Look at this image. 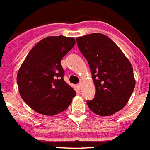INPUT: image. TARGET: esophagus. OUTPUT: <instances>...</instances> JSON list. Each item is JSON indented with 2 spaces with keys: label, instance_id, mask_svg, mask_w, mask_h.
Returning a JSON list of instances; mask_svg holds the SVG:
<instances>
[{
  "label": "esophagus",
  "instance_id": "esophagus-1",
  "mask_svg": "<svg viewBox=\"0 0 150 150\" xmlns=\"http://www.w3.org/2000/svg\"><path fill=\"white\" fill-rule=\"evenodd\" d=\"M81 86H82L81 83H79L78 85H77V86H78V89H81Z\"/></svg>",
  "mask_w": 150,
  "mask_h": 150
}]
</instances>
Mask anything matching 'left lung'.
<instances>
[{"instance_id": "left-lung-1", "label": "left lung", "mask_w": 150, "mask_h": 150, "mask_svg": "<svg viewBox=\"0 0 150 150\" xmlns=\"http://www.w3.org/2000/svg\"><path fill=\"white\" fill-rule=\"evenodd\" d=\"M80 51L89 64L96 95L87 100L92 112L112 115L125 107L135 89L133 69L112 39L100 33L76 38Z\"/></svg>"}]
</instances>
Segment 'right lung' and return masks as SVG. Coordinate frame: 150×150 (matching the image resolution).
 <instances>
[{
    "instance_id": "1",
    "label": "right lung",
    "mask_w": 150,
    "mask_h": 150,
    "mask_svg": "<svg viewBox=\"0 0 150 150\" xmlns=\"http://www.w3.org/2000/svg\"><path fill=\"white\" fill-rule=\"evenodd\" d=\"M74 38L63 35L43 38L33 47L17 75L18 90L30 108L45 115L66 110L76 96L64 80L61 61L75 46Z\"/></svg>"
}]
</instances>
